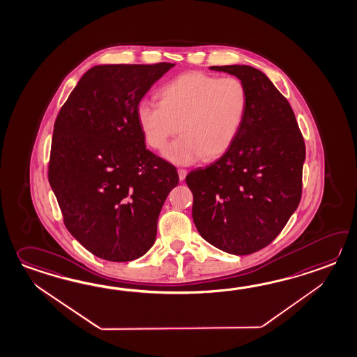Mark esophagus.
Instances as JSON below:
<instances>
[{
    "label": "esophagus",
    "mask_w": 357,
    "mask_h": 357,
    "mask_svg": "<svg viewBox=\"0 0 357 357\" xmlns=\"http://www.w3.org/2000/svg\"><path fill=\"white\" fill-rule=\"evenodd\" d=\"M187 170L185 169H178V174H179V179L181 181H184L185 179V176H187Z\"/></svg>",
    "instance_id": "obj_1"
}]
</instances>
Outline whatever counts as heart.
Wrapping results in <instances>:
<instances>
[{
	"label": "heart",
	"instance_id": "heart-1",
	"mask_svg": "<svg viewBox=\"0 0 357 357\" xmlns=\"http://www.w3.org/2000/svg\"><path fill=\"white\" fill-rule=\"evenodd\" d=\"M160 102L142 101L137 121L151 149L162 151L178 132L181 137L164 156L190 165L199 159H216L236 141L246 119L248 95L236 78H216L185 73L160 89Z\"/></svg>",
	"mask_w": 357,
	"mask_h": 357
}]
</instances>
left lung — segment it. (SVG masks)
<instances>
[{
  "label": "left lung",
  "mask_w": 357,
  "mask_h": 357,
  "mask_svg": "<svg viewBox=\"0 0 357 357\" xmlns=\"http://www.w3.org/2000/svg\"><path fill=\"white\" fill-rule=\"evenodd\" d=\"M247 89L246 119L220 159L187 175L201 237L233 255L271 243L300 204L306 149L294 110L271 80L248 65L211 66Z\"/></svg>",
  "instance_id": "obj_1"
}]
</instances>
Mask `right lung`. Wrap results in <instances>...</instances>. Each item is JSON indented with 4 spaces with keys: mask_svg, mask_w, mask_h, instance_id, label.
<instances>
[{
    "mask_svg": "<svg viewBox=\"0 0 357 357\" xmlns=\"http://www.w3.org/2000/svg\"><path fill=\"white\" fill-rule=\"evenodd\" d=\"M174 63L97 65L56 118L48 182L63 224L89 252L132 261L150 250L178 172L146 149L137 107Z\"/></svg>",
    "mask_w": 357,
    "mask_h": 357,
    "instance_id": "add662e5",
    "label": "right lung"
}]
</instances>
